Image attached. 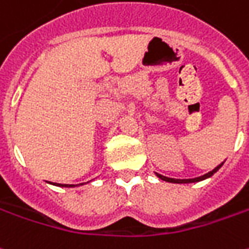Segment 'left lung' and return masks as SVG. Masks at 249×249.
<instances>
[{
  "label": "left lung",
  "instance_id": "1",
  "mask_svg": "<svg viewBox=\"0 0 249 249\" xmlns=\"http://www.w3.org/2000/svg\"><path fill=\"white\" fill-rule=\"evenodd\" d=\"M224 165V162L221 163V165H218L215 169H213L211 172H209V173L203 174V176H200V177H195V178H187V180H178V178H170V177H165V176H162V174H158L157 173V176L160 177V180H163V181H167V182H176V184H187V182H197V181H202V180H206V178H209V177H211L214 173H217V170L219 169V167Z\"/></svg>",
  "mask_w": 249,
  "mask_h": 249
}]
</instances>
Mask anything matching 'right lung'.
Returning <instances> with one entry per match:
<instances>
[{
	"label": "right lung",
	"mask_w": 249,
	"mask_h": 249,
	"mask_svg": "<svg viewBox=\"0 0 249 249\" xmlns=\"http://www.w3.org/2000/svg\"><path fill=\"white\" fill-rule=\"evenodd\" d=\"M54 185H58V187H75L73 184H57V182ZM80 185H83V184H80Z\"/></svg>",
	"instance_id": "right-lung-1"
}]
</instances>
